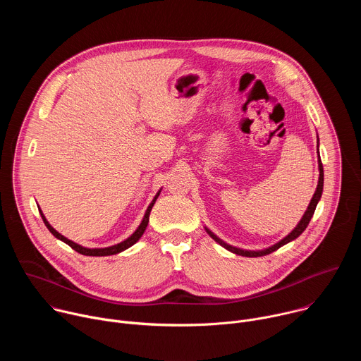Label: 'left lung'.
I'll use <instances>...</instances> for the list:
<instances>
[{
  "mask_svg": "<svg viewBox=\"0 0 361 361\" xmlns=\"http://www.w3.org/2000/svg\"><path fill=\"white\" fill-rule=\"evenodd\" d=\"M320 157V156H319ZM319 170H320V177H319V184H317V188H316V192H314V195H313V198H312V201H310V204H308V207H307V210H305V213H304V216H302V219L300 220V223L297 224V227L287 235V237H284L281 241H279L277 244H274V245H271V247H269V248H266V250H260V251H248V250H241V248H235V247H233V245H230V244H227V243H224L223 240H220L216 234H213L207 227H205V230H207V233L210 234V237L214 240V241H217L219 244H221L224 248H227L228 251H231V252H234V254H238V255H243V257H262V255H266V254H270V252H273V251H276V250H279L280 247H283L284 244H287V243H290V241H293V240H295L305 228H307V226H308V223H310V220H312V217H313V214H314V212H316V207H317V202L320 201V198H322V192H323V184H324V171H323V164H322V160H319Z\"/></svg>",
  "mask_w": 361,
  "mask_h": 361,
  "instance_id": "8db88e82",
  "label": "left lung"
}]
</instances>
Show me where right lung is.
<instances>
[{
  "label": "right lung",
  "mask_w": 361,
  "mask_h": 361,
  "mask_svg": "<svg viewBox=\"0 0 361 361\" xmlns=\"http://www.w3.org/2000/svg\"><path fill=\"white\" fill-rule=\"evenodd\" d=\"M159 195H160V191L156 194V197H154V200H152L151 204L148 205V209H147V212H145V214H144V219H142L141 224L138 226V228H137L127 240H124V241H121V243H118V244H116V245L106 247V248H87V247H82V245H80V244H77V243H74V241L66 238V237L61 235L57 230H54L53 227L49 226V223H48L47 219L44 217V214H42L41 210H39V214H41V217H42L44 224H45L47 228L49 230V233L53 234L56 238H59V240L64 241L66 244H68V245H70L73 250H75L77 252H80V254H82V255H92V257H94V255H95V257H99V255H113V254H118V252L127 250L128 247H131L133 244H135V243L141 238V235L144 234V231H145V228H147V226H148V219H149V213H151L152 205H154V202H156V200L159 198Z\"/></svg>",
  "instance_id": "right-lung-1"
}]
</instances>
